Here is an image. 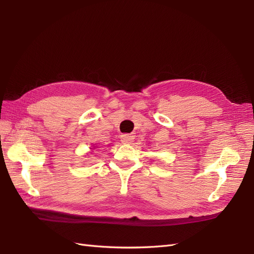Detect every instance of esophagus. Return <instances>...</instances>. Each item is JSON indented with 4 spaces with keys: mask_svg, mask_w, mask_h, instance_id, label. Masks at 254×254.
I'll return each mask as SVG.
<instances>
[{
    "mask_svg": "<svg viewBox=\"0 0 254 254\" xmlns=\"http://www.w3.org/2000/svg\"><path fill=\"white\" fill-rule=\"evenodd\" d=\"M133 140H134V135H132V134H122L121 135L122 143L129 144V143H131Z\"/></svg>",
    "mask_w": 254,
    "mask_h": 254,
    "instance_id": "34e87169",
    "label": "esophagus"
}]
</instances>
